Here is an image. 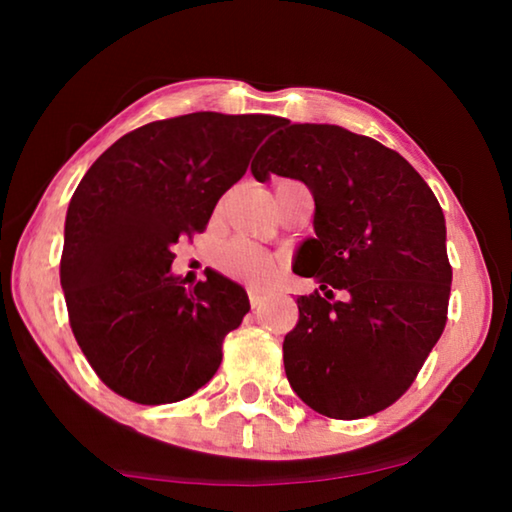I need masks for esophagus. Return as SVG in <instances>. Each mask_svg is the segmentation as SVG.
<instances>
[{"instance_id": "1", "label": "esophagus", "mask_w": 512, "mask_h": 512, "mask_svg": "<svg viewBox=\"0 0 512 512\" xmlns=\"http://www.w3.org/2000/svg\"><path fill=\"white\" fill-rule=\"evenodd\" d=\"M266 293H268L266 289L257 287V284H250V287H248V298H250V305H253V309H257V307H262V305H264Z\"/></svg>"}]
</instances>
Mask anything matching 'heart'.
Listing matches in <instances>:
<instances>
[{"label": "heart", "mask_w": 512, "mask_h": 512, "mask_svg": "<svg viewBox=\"0 0 512 512\" xmlns=\"http://www.w3.org/2000/svg\"><path fill=\"white\" fill-rule=\"evenodd\" d=\"M287 185H291V183H280L275 187V192ZM216 259H219V266L223 268V271H228L235 277H244V280H253V282L266 280V277H271V273L275 271V262L271 255L255 246L244 244V241H232V244H225L219 250Z\"/></svg>", "instance_id": "b5f03b06"}]
</instances>
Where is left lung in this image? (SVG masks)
Returning a JSON list of instances; mask_svg holds the SVG:
<instances>
[{
  "label": "left lung",
  "mask_w": 512,
  "mask_h": 512,
  "mask_svg": "<svg viewBox=\"0 0 512 512\" xmlns=\"http://www.w3.org/2000/svg\"><path fill=\"white\" fill-rule=\"evenodd\" d=\"M253 176L300 180L314 196V232L293 273L320 284L298 296L284 370L311 409L336 420L384 411L406 388L447 323L452 266L445 214L400 153L332 124H291L255 155ZM343 290L332 301L331 289Z\"/></svg>",
  "instance_id": "obj_1"
}]
</instances>
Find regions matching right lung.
<instances>
[{"label":"right lung","mask_w":512,"mask_h":512,"mask_svg":"<svg viewBox=\"0 0 512 512\" xmlns=\"http://www.w3.org/2000/svg\"><path fill=\"white\" fill-rule=\"evenodd\" d=\"M280 121L221 112L151 121L103 151L76 187L60 287L76 343L117 395L180 402L219 370L223 339L248 314V296L212 268L185 289L171 273V248L205 230Z\"/></svg>","instance_id":"add662e5"}]
</instances>
